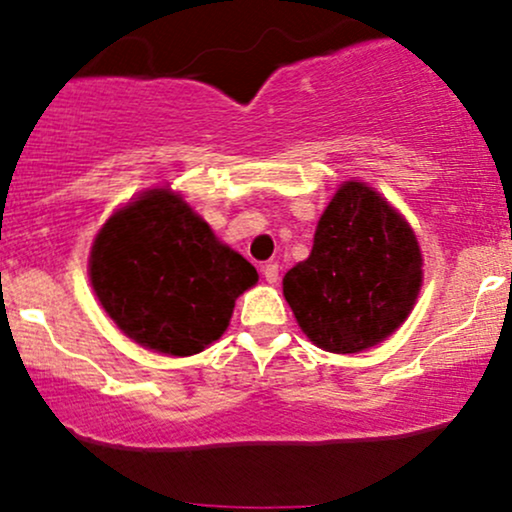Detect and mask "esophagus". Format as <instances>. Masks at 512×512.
Instances as JSON below:
<instances>
[{
  "label": "esophagus",
  "instance_id": "esophagus-1",
  "mask_svg": "<svg viewBox=\"0 0 512 512\" xmlns=\"http://www.w3.org/2000/svg\"><path fill=\"white\" fill-rule=\"evenodd\" d=\"M262 274H264V279L269 281V284H276V281H279V264H276V262L264 264Z\"/></svg>",
  "mask_w": 512,
  "mask_h": 512
}]
</instances>
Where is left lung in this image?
Masks as SVG:
<instances>
[{
    "label": "left lung",
    "instance_id": "8db88e82",
    "mask_svg": "<svg viewBox=\"0 0 512 512\" xmlns=\"http://www.w3.org/2000/svg\"><path fill=\"white\" fill-rule=\"evenodd\" d=\"M421 286L409 223L363 182H346L317 221L313 250L284 276V296L320 349L356 354L407 320Z\"/></svg>",
    "mask_w": 512,
    "mask_h": 512
}]
</instances>
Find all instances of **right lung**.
Wrapping results in <instances>:
<instances>
[{"label":"right lung","instance_id":"1","mask_svg":"<svg viewBox=\"0 0 512 512\" xmlns=\"http://www.w3.org/2000/svg\"><path fill=\"white\" fill-rule=\"evenodd\" d=\"M88 267L117 327L170 356L216 342L236 298L257 281V269L170 190H149L115 211L93 240Z\"/></svg>","mask_w":512,"mask_h":512}]
</instances>
